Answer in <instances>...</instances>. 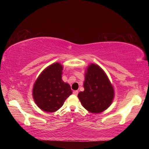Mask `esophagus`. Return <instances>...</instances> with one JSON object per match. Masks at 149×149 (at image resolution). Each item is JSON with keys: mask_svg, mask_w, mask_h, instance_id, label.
Returning a JSON list of instances; mask_svg holds the SVG:
<instances>
[{"mask_svg": "<svg viewBox=\"0 0 149 149\" xmlns=\"http://www.w3.org/2000/svg\"><path fill=\"white\" fill-rule=\"evenodd\" d=\"M73 94H74V95H77V94H78V91H74V92H73Z\"/></svg>", "mask_w": 149, "mask_h": 149, "instance_id": "obj_1", "label": "esophagus"}]
</instances>
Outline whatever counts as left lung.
<instances>
[{
  "instance_id": "1",
  "label": "left lung",
  "mask_w": 149,
  "mask_h": 149,
  "mask_svg": "<svg viewBox=\"0 0 149 149\" xmlns=\"http://www.w3.org/2000/svg\"><path fill=\"white\" fill-rule=\"evenodd\" d=\"M84 91L77 95L85 109L99 114L107 109L114 98V89L107 74L99 65L89 64L85 68Z\"/></svg>"
}]
</instances>
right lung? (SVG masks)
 I'll return each mask as SVG.
<instances>
[{
	"instance_id": "add662e5",
	"label": "right lung",
	"mask_w": 149,
	"mask_h": 149,
	"mask_svg": "<svg viewBox=\"0 0 149 149\" xmlns=\"http://www.w3.org/2000/svg\"><path fill=\"white\" fill-rule=\"evenodd\" d=\"M62 65L55 62L47 67L37 78L33 87V98L40 109L47 112L59 110L72 94L70 85L62 79Z\"/></svg>"
}]
</instances>
